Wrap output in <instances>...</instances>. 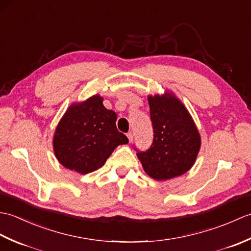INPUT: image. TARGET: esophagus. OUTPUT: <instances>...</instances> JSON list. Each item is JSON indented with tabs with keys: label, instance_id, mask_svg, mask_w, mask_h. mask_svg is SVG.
I'll use <instances>...</instances> for the list:
<instances>
[{
	"label": "esophagus",
	"instance_id": "esophagus-1",
	"mask_svg": "<svg viewBox=\"0 0 251 251\" xmlns=\"http://www.w3.org/2000/svg\"><path fill=\"white\" fill-rule=\"evenodd\" d=\"M127 137H128V140H129V142H132V140H134V135H132V132H131V131L127 132Z\"/></svg>",
	"mask_w": 251,
	"mask_h": 251
}]
</instances>
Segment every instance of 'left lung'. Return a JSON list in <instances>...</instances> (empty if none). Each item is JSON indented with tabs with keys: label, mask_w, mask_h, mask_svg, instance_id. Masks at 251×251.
Returning <instances> with one entry per match:
<instances>
[{
	"label": "left lung",
	"mask_w": 251,
	"mask_h": 251,
	"mask_svg": "<svg viewBox=\"0 0 251 251\" xmlns=\"http://www.w3.org/2000/svg\"><path fill=\"white\" fill-rule=\"evenodd\" d=\"M150 96L153 141L146 151L135 148L145 172L155 180H168L193 166L201 138L185 106L174 96Z\"/></svg>",
	"instance_id": "1"
}]
</instances>
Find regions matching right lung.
<instances>
[{"label":"right lung","mask_w":251,"mask_h":251,"mask_svg":"<svg viewBox=\"0 0 251 251\" xmlns=\"http://www.w3.org/2000/svg\"><path fill=\"white\" fill-rule=\"evenodd\" d=\"M116 113L96 95L73 104L63 115L54 137L56 157L68 169L88 174L100 168L114 149L128 142L116 128Z\"/></svg>","instance_id":"right-lung-1"}]
</instances>
